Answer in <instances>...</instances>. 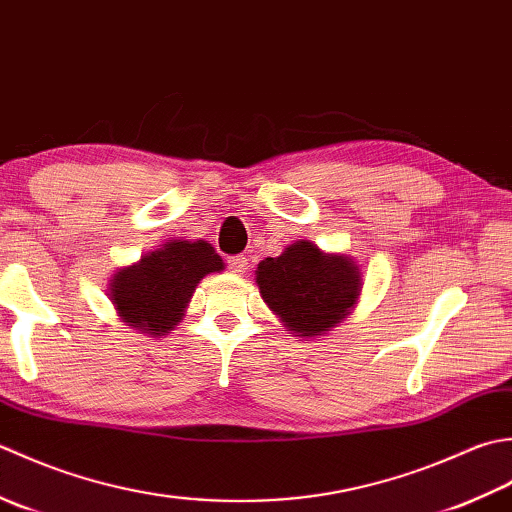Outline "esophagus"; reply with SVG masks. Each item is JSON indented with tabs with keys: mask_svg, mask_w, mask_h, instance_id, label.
I'll use <instances>...</instances> for the list:
<instances>
[{
	"mask_svg": "<svg viewBox=\"0 0 512 512\" xmlns=\"http://www.w3.org/2000/svg\"><path fill=\"white\" fill-rule=\"evenodd\" d=\"M227 265H229V269L234 271V274H243L249 263H247L245 256H232L227 260Z\"/></svg>",
	"mask_w": 512,
	"mask_h": 512,
	"instance_id": "obj_1",
	"label": "esophagus"
}]
</instances>
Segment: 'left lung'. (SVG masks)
<instances>
[{
	"label": "left lung",
	"mask_w": 512,
	"mask_h": 512,
	"mask_svg": "<svg viewBox=\"0 0 512 512\" xmlns=\"http://www.w3.org/2000/svg\"><path fill=\"white\" fill-rule=\"evenodd\" d=\"M256 285L287 331L316 338L351 314L362 278L353 258L325 254L314 243L296 241L280 256L260 260Z\"/></svg>",
	"instance_id": "8db88e82"
}]
</instances>
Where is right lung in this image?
<instances>
[{
    "label": "right lung",
    "instance_id": "add662e5",
    "mask_svg": "<svg viewBox=\"0 0 512 512\" xmlns=\"http://www.w3.org/2000/svg\"><path fill=\"white\" fill-rule=\"evenodd\" d=\"M223 258L207 241H172L110 280V300L128 327L150 336L170 333L190 302L198 280L223 271Z\"/></svg>",
    "mask_w": 512,
    "mask_h": 512
}]
</instances>
